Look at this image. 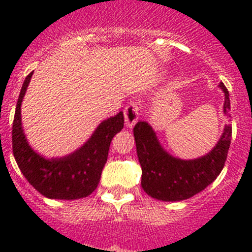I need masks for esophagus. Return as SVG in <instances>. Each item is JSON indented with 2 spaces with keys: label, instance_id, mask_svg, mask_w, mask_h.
I'll list each match as a JSON object with an SVG mask.
<instances>
[{
  "label": "esophagus",
  "instance_id": "obj_1",
  "mask_svg": "<svg viewBox=\"0 0 252 252\" xmlns=\"http://www.w3.org/2000/svg\"><path fill=\"white\" fill-rule=\"evenodd\" d=\"M125 115V122H126V126L127 127H133L135 124L139 120V103L136 102H131L126 106L124 111Z\"/></svg>",
  "mask_w": 252,
  "mask_h": 252
}]
</instances>
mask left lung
Returning <instances> with one entry per match:
<instances>
[{
	"mask_svg": "<svg viewBox=\"0 0 252 252\" xmlns=\"http://www.w3.org/2000/svg\"><path fill=\"white\" fill-rule=\"evenodd\" d=\"M223 113L230 116V94L224 84ZM232 127L226 124L221 137L208 154L197 159L175 158L162 148L157 133L148 122H137L133 127L137 158L142 169L141 187L146 194L164 202H179L202 192L220 175L231 144Z\"/></svg>",
	"mask_w": 252,
	"mask_h": 252,
	"instance_id": "1",
	"label": "left lung"
}]
</instances>
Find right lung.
I'll return each mask as SVG.
<instances>
[{"label": "right lung", "instance_id": "obj_1", "mask_svg": "<svg viewBox=\"0 0 252 252\" xmlns=\"http://www.w3.org/2000/svg\"><path fill=\"white\" fill-rule=\"evenodd\" d=\"M25 78L17 99L12 126V150L20 170L29 183L50 199H79L97 188L107 161L111 141L124 128V112L103 120L79 149L62 158L40 155L31 148L24 132L21 103L32 77Z\"/></svg>", "mask_w": 252, "mask_h": 252}]
</instances>
